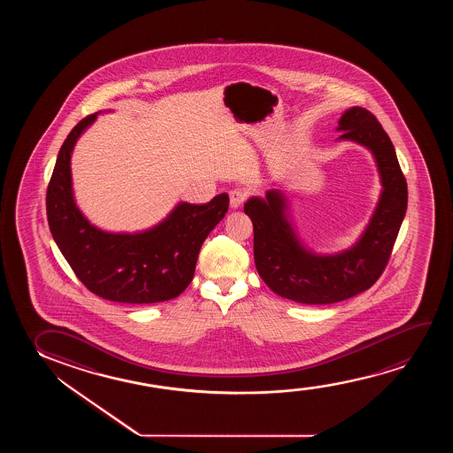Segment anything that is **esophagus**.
Here are the masks:
<instances>
[{
    "label": "esophagus",
    "mask_w": 453,
    "mask_h": 453,
    "mask_svg": "<svg viewBox=\"0 0 453 453\" xmlns=\"http://www.w3.org/2000/svg\"><path fill=\"white\" fill-rule=\"evenodd\" d=\"M229 198L230 207H232V209H238V207L246 201L248 195H246V192L242 190V188H234V190H230L229 192Z\"/></svg>",
    "instance_id": "34e87169"
}]
</instances>
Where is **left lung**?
I'll return each instance as SVG.
<instances>
[{
    "label": "left lung",
    "instance_id": "1",
    "mask_svg": "<svg viewBox=\"0 0 453 453\" xmlns=\"http://www.w3.org/2000/svg\"><path fill=\"white\" fill-rule=\"evenodd\" d=\"M339 139L365 145L378 164L382 193L370 224L353 248L316 255L300 244L286 218L279 190L250 198L244 213L254 224L257 271L280 297L306 304H329L370 289L384 273L407 211V180L390 137L374 114L353 106L342 114Z\"/></svg>",
    "mask_w": 453,
    "mask_h": 453
}]
</instances>
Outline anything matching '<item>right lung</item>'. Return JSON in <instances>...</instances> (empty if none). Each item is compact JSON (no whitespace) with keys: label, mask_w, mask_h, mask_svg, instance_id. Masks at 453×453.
I'll list each match as a JSON object with an SVG mask.
<instances>
[{"label":"right lung","mask_w":453,"mask_h":453,"mask_svg":"<svg viewBox=\"0 0 453 453\" xmlns=\"http://www.w3.org/2000/svg\"><path fill=\"white\" fill-rule=\"evenodd\" d=\"M97 118L81 119L65 139L46 192L50 234L77 279L111 302L150 304L178 297L192 283L199 249L229 209L227 193L207 204L180 203L161 224L139 234L94 227L75 205L71 153Z\"/></svg>","instance_id":"obj_1"}]
</instances>
